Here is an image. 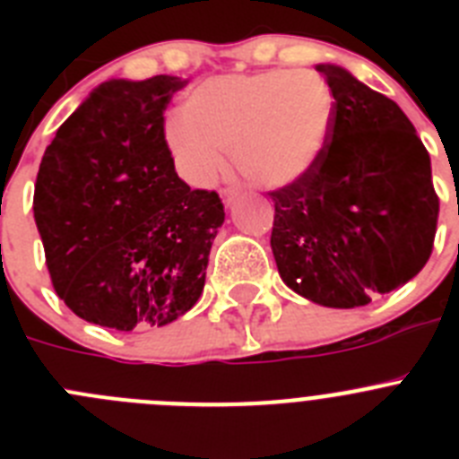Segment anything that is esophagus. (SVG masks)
Here are the masks:
<instances>
[{
    "mask_svg": "<svg viewBox=\"0 0 459 459\" xmlns=\"http://www.w3.org/2000/svg\"><path fill=\"white\" fill-rule=\"evenodd\" d=\"M237 195H238V188H237V186H227V188H222V190H221L222 204H225V206L232 204L234 197H237Z\"/></svg>",
    "mask_w": 459,
    "mask_h": 459,
    "instance_id": "34e87169",
    "label": "esophagus"
}]
</instances>
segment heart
Here are the masks:
<instances>
[{
  "label": "heart",
  "instance_id": "1",
  "mask_svg": "<svg viewBox=\"0 0 459 459\" xmlns=\"http://www.w3.org/2000/svg\"><path fill=\"white\" fill-rule=\"evenodd\" d=\"M165 121V142L186 181L209 186L225 158L262 188L301 181L322 160L335 117L333 91L315 71L222 75L188 93Z\"/></svg>",
  "mask_w": 459,
  "mask_h": 459
}]
</instances>
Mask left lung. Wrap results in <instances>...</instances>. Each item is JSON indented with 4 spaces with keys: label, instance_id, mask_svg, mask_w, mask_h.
I'll list each match as a JSON object with an SVG mask.
<instances>
[{
    "label": "left lung",
    "instance_id": "obj_1",
    "mask_svg": "<svg viewBox=\"0 0 459 459\" xmlns=\"http://www.w3.org/2000/svg\"><path fill=\"white\" fill-rule=\"evenodd\" d=\"M335 99L322 160L269 193L271 250L290 290L326 307H359L403 287L435 243L439 197L429 153L395 100L335 64H319Z\"/></svg>",
    "mask_w": 459,
    "mask_h": 459
}]
</instances>
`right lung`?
<instances>
[{
  "label": "right lung",
  "instance_id": "right-lung-1",
  "mask_svg": "<svg viewBox=\"0 0 459 459\" xmlns=\"http://www.w3.org/2000/svg\"><path fill=\"white\" fill-rule=\"evenodd\" d=\"M184 87L174 75L108 80L43 153L34 221L55 291L84 322L165 326L204 290L225 209L174 169L163 112Z\"/></svg>",
  "mask_w": 459,
  "mask_h": 459
}]
</instances>
